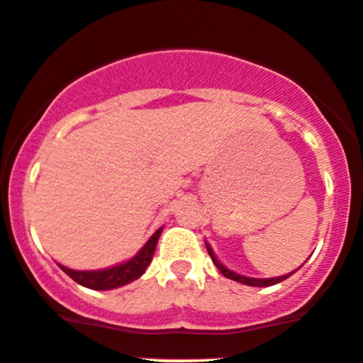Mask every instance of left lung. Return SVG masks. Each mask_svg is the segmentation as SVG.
I'll return each instance as SVG.
<instances>
[{
  "label": "left lung",
  "mask_w": 363,
  "mask_h": 363,
  "mask_svg": "<svg viewBox=\"0 0 363 363\" xmlns=\"http://www.w3.org/2000/svg\"><path fill=\"white\" fill-rule=\"evenodd\" d=\"M206 250H208V253H210L211 260H213L215 266L218 267V271H220L222 275L226 277V279H231V280H237V282L240 284H246V286H255V287H266V286H275V284L282 282V280H286L287 277H291L293 273H289V275H284V277H277V279H250V277H242V275H237V273H233V271L228 269L226 266H222L220 262H218L217 259H215L213 251H211V247L206 244Z\"/></svg>",
  "instance_id": "left-lung-1"
}]
</instances>
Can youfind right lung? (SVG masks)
<instances>
[{
  "label": "right lung",
  "instance_id": "right-lung-1",
  "mask_svg": "<svg viewBox=\"0 0 363 363\" xmlns=\"http://www.w3.org/2000/svg\"><path fill=\"white\" fill-rule=\"evenodd\" d=\"M159 235H161V230H157L155 233L150 237L148 242L145 244L139 253L133 257L128 262L121 264V266L110 267V269H101V271H74L68 269V267L60 266L61 269L70 277L72 280H76L77 284L84 287H90V289H99V291H104V289H113V287H121L125 284L133 282L135 279L143 275L148 267V264L152 262L153 251H155V246H157Z\"/></svg>",
  "mask_w": 363,
  "mask_h": 363
}]
</instances>
